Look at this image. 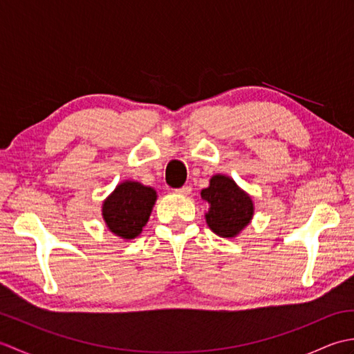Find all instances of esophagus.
<instances>
[{
    "label": "esophagus",
    "instance_id": "34e87169",
    "mask_svg": "<svg viewBox=\"0 0 354 354\" xmlns=\"http://www.w3.org/2000/svg\"><path fill=\"white\" fill-rule=\"evenodd\" d=\"M178 194H183V196H187V194H190L192 193V187L190 185H184V187H181V189H178V190H175Z\"/></svg>",
    "mask_w": 354,
    "mask_h": 354
}]
</instances>
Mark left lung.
I'll use <instances>...</instances> for the list:
<instances>
[{
	"mask_svg": "<svg viewBox=\"0 0 354 354\" xmlns=\"http://www.w3.org/2000/svg\"><path fill=\"white\" fill-rule=\"evenodd\" d=\"M207 202L205 222L214 234L223 239H234L254 217V201L250 193L236 184L232 178L216 173L209 185L201 192Z\"/></svg>",
	"mask_w": 354,
	"mask_h": 354,
	"instance_id": "1",
	"label": "left lung"
}]
</instances>
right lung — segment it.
Returning a JSON list of instances; mask_svg holds the SVG:
<instances>
[{
    "instance_id": "1",
    "label": "right lung",
    "mask_w": 354,
    "mask_h": 354,
    "mask_svg": "<svg viewBox=\"0 0 354 354\" xmlns=\"http://www.w3.org/2000/svg\"><path fill=\"white\" fill-rule=\"evenodd\" d=\"M156 198L152 187L138 181H123L103 201L102 217L112 234L132 240L146 227Z\"/></svg>"
}]
</instances>
